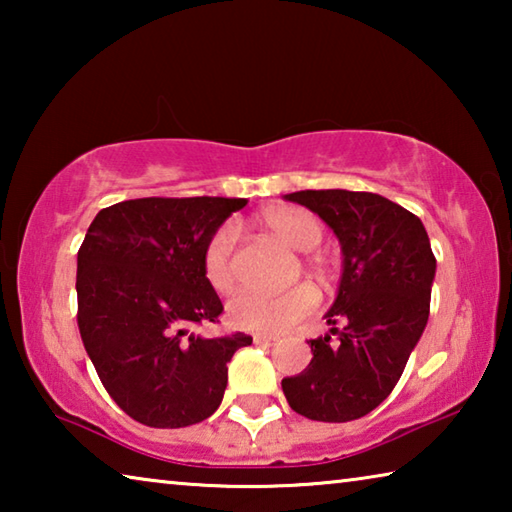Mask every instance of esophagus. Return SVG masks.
<instances>
[{
  "label": "esophagus",
  "instance_id": "34e87169",
  "mask_svg": "<svg viewBox=\"0 0 512 512\" xmlns=\"http://www.w3.org/2000/svg\"><path fill=\"white\" fill-rule=\"evenodd\" d=\"M253 341H255L257 345H275V343H277L275 336H268V334H255Z\"/></svg>",
  "mask_w": 512,
  "mask_h": 512
}]
</instances>
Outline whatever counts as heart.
<instances>
[{"label": "heart", "instance_id": "1", "mask_svg": "<svg viewBox=\"0 0 512 512\" xmlns=\"http://www.w3.org/2000/svg\"><path fill=\"white\" fill-rule=\"evenodd\" d=\"M259 223L273 237L284 241L289 248L309 253L323 241V223L316 214L302 207H271ZM309 268L316 273L325 271V257H309ZM203 275L214 291H228L235 282V230L221 225L212 232L203 248ZM318 305V293L309 284H296L287 291L273 293L246 287L228 300V318L235 327L246 332L280 334L307 318Z\"/></svg>", "mask_w": 512, "mask_h": 512}]
</instances>
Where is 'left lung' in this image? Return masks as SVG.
Wrapping results in <instances>:
<instances>
[{
	"instance_id": "1",
	"label": "left lung",
	"mask_w": 512,
	"mask_h": 512,
	"mask_svg": "<svg viewBox=\"0 0 512 512\" xmlns=\"http://www.w3.org/2000/svg\"><path fill=\"white\" fill-rule=\"evenodd\" d=\"M287 201L316 212L341 241L339 296L327 311L334 336L309 339V366L282 379L289 406L309 420L363 418L393 393L429 320L436 257L418 216L388 198L305 189Z\"/></svg>"
}]
</instances>
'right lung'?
Instances as JSON below:
<instances>
[{
    "label": "right lung",
    "mask_w": 512,
    "mask_h": 512,
    "mask_svg": "<svg viewBox=\"0 0 512 512\" xmlns=\"http://www.w3.org/2000/svg\"><path fill=\"white\" fill-rule=\"evenodd\" d=\"M246 198H135L94 216L79 248V332L103 388L155 429L196 424L219 409L244 332L189 334L219 323L223 305L203 275V248Z\"/></svg>",
    "instance_id": "add662e5"
}]
</instances>
